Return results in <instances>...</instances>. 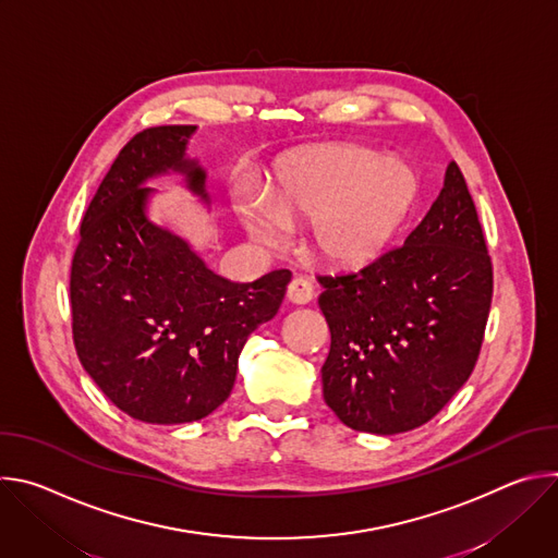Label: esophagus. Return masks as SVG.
Segmentation results:
<instances>
[{
    "mask_svg": "<svg viewBox=\"0 0 558 558\" xmlns=\"http://www.w3.org/2000/svg\"><path fill=\"white\" fill-rule=\"evenodd\" d=\"M287 298L293 302V304H306L311 302L313 298V284L306 280V278H293L289 282V289H287Z\"/></svg>",
    "mask_w": 558,
    "mask_h": 558,
    "instance_id": "34e87169",
    "label": "esophagus"
}]
</instances>
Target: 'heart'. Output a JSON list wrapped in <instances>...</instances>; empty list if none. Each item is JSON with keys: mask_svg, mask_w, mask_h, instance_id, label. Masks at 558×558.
Listing matches in <instances>:
<instances>
[{"mask_svg": "<svg viewBox=\"0 0 558 558\" xmlns=\"http://www.w3.org/2000/svg\"><path fill=\"white\" fill-rule=\"evenodd\" d=\"M420 196L417 172L402 158L360 145H323L278 168L265 203L245 209L260 243L284 241V227L311 220V245L338 267L377 258L402 229Z\"/></svg>", "mask_w": 558, "mask_h": 558, "instance_id": "1", "label": "heart"}]
</instances>
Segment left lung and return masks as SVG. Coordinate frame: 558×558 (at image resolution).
Returning <instances> with one entry per match:
<instances>
[{
  "label": "left lung",
  "instance_id": "1",
  "mask_svg": "<svg viewBox=\"0 0 558 558\" xmlns=\"http://www.w3.org/2000/svg\"><path fill=\"white\" fill-rule=\"evenodd\" d=\"M331 331L329 409L353 430L397 435L430 422L468 381L493 302V260L459 166L409 233L366 267L317 276Z\"/></svg>",
  "mask_w": 558,
  "mask_h": 558
}]
</instances>
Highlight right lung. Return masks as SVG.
<instances>
[{
    "instance_id": "add662e5",
    "label": "right lung",
    "mask_w": 558,
    "mask_h": 558,
    "mask_svg": "<svg viewBox=\"0 0 558 558\" xmlns=\"http://www.w3.org/2000/svg\"><path fill=\"white\" fill-rule=\"evenodd\" d=\"M196 125L134 134L93 196L70 267L72 340L108 400L147 424H185L233 388L250 333L278 313L289 269L256 282L216 276L185 241L145 216L158 172L179 170L207 198L205 172L185 158Z\"/></svg>"
}]
</instances>
